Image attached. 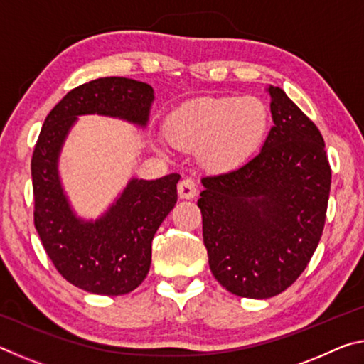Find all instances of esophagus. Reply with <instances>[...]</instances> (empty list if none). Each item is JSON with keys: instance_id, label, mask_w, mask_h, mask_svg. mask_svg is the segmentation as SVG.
Listing matches in <instances>:
<instances>
[{"instance_id": "obj_1", "label": "esophagus", "mask_w": 364, "mask_h": 364, "mask_svg": "<svg viewBox=\"0 0 364 364\" xmlns=\"http://www.w3.org/2000/svg\"><path fill=\"white\" fill-rule=\"evenodd\" d=\"M197 193V184L193 178H183V180L178 183V194H180L181 199H193Z\"/></svg>"}]
</instances>
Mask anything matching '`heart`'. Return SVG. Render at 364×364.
<instances>
[{
  "instance_id": "1",
  "label": "heart",
  "mask_w": 364,
  "mask_h": 364,
  "mask_svg": "<svg viewBox=\"0 0 364 364\" xmlns=\"http://www.w3.org/2000/svg\"><path fill=\"white\" fill-rule=\"evenodd\" d=\"M268 125V107L255 96L202 97L186 102L168 119L176 143L205 146L207 160L218 168L244 162L262 144Z\"/></svg>"
}]
</instances>
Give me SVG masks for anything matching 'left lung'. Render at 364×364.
I'll use <instances>...</instances> for the list:
<instances>
[{
	"label": "left lung",
	"mask_w": 364,
	"mask_h": 364,
	"mask_svg": "<svg viewBox=\"0 0 364 364\" xmlns=\"http://www.w3.org/2000/svg\"><path fill=\"white\" fill-rule=\"evenodd\" d=\"M268 93L274 125L262 151L242 167L202 178L197 200L215 279L245 299L274 297L304 273L331 191L321 132L278 86Z\"/></svg>",
	"instance_id": "left-lung-1"
}]
</instances>
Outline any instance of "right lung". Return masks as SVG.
I'll return each instance as SVG.
<instances>
[{"label": "right lung", "instance_id": "obj_1", "mask_svg": "<svg viewBox=\"0 0 364 364\" xmlns=\"http://www.w3.org/2000/svg\"><path fill=\"white\" fill-rule=\"evenodd\" d=\"M154 90L122 77L96 78L70 90L43 123L32 156L33 223L63 278L86 292L123 295L149 273L152 239L176 204L171 173L156 181L132 180L96 223L72 213L58 178V154L77 115L102 114L146 125Z\"/></svg>", "mask_w": 364, "mask_h": 364}]
</instances>
